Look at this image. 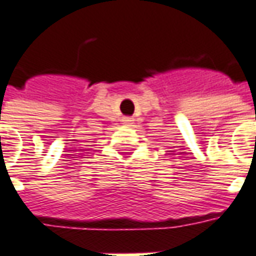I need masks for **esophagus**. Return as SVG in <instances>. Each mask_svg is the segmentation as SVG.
Segmentation results:
<instances>
[{
    "instance_id": "esophagus-1",
    "label": "esophagus",
    "mask_w": 256,
    "mask_h": 256,
    "mask_svg": "<svg viewBox=\"0 0 256 256\" xmlns=\"http://www.w3.org/2000/svg\"><path fill=\"white\" fill-rule=\"evenodd\" d=\"M122 122L124 123V124H132V123L134 122V119H133V118H130V116H124L122 119Z\"/></svg>"
}]
</instances>
